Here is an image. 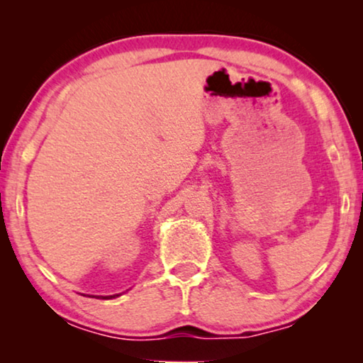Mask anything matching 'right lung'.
<instances>
[{
  "instance_id": "add662e5",
  "label": "right lung",
  "mask_w": 363,
  "mask_h": 363,
  "mask_svg": "<svg viewBox=\"0 0 363 363\" xmlns=\"http://www.w3.org/2000/svg\"><path fill=\"white\" fill-rule=\"evenodd\" d=\"M121 294H113V296H106V297H102V299H113V297H118ZM97 299H101V297H97Z\"/></svg>"
}]
</instances>
